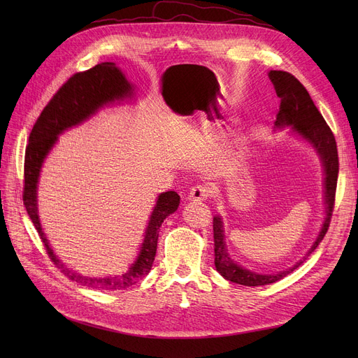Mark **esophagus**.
<instances>
[{"mask_svg":"<svg viewBox=\"0 0 358 358\" xmlns=\"http://www.w3.org/2000/svg\"><path fill=\"white\" fill-rule=\"evenodd\" d=\"M209 196H210L209 187H206V185H194V187H192V190L189 193V200L203 201V200H208Z\"/></svg>","mask_w":358,"mask_h":358,"instance_id":"1","label":"esophagus"}]
</instances>
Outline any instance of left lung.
Returning <instances> with one entry per match:
<instances>
[{"label":"left lung","instance_id":"1","mask_svg":"<svg viewBox=\"0 0 358 358\" xmlns=\"http://www.w3.org/2000/svg\"><path fill=\"white\" fill-rule=\"evenodd\" d=\"M268 77L275 88L277 97L280 99V108L275 115V127L292 126L294 131L308 139L321 155L325 169V203H327V217L324 227L319 232L317 239L308 251L303 259H300L296 266L286 271H280L277 274H257L250 270L239 267L234 262L228 254L227 245H224V235L222 220L219 216L213 217V238H215V266L216 270L232 283L242 286H266L270 283L285 278L287 274L293 273L303 261L317 248L319 243L328 232L334 204H335V192L338 180V150L335 136L331 127L327 124L325 119L319 113L317 107L312 101L308 90L302 85L294 75L286 71H270Z\"/></svg>","mask_w":358,"mask_h":358}]
</instances>
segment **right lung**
<instances>
[{"instance_id":"add662e5","label":"right lung","mask_w":358,"mask_h":358,"mask_svg":"<svg viewBox=\"0 0 358 358\" xmlns=\"http://www.w3.org/2000/svg\"><path fill=\"white\" fill-rule=\"evenodd\" d=\"M131 87L123 77V73L113 62H101L84 72L73 73L72 77L55 92V96L42 110L37 117L29 136V145L26 146L24 155V187H23V203L31 219L36 231L43 242L45 250L53 264L58 267L68 278L77 283L96 289V290H124L136 285L152 267L157 254L158 232L164 219L174 213L180 204V196L176 192H165L158 200L157 206L150 215L146 235L142 243L141 254L134 266L122 275L107 278H90L73 273L66 268L62 262L53 255L45 238L39 216H37L36 203V185L39 178L41 166L53 146L58 135L71 126H75L90 117L106 103L116 99L130 96Z\"/></svg>"}]
</instances>
